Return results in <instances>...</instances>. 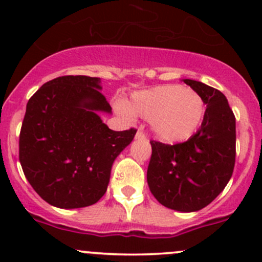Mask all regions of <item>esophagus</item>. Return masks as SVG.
<instances>
[{"mask_svg": "<svg viewBox=\"0 0 262 262\" xmlns=\"http://www.w3.org/2000/svg\"><path fill=\"white\" fill-rule=\"evenodd\" d=\"M136 139H138V141H146V136H144V133L143 132H141V130H138L137 132V134H136Z\"/></svg>", "mask_w": 262, "mask_h": 262, "instance_id": "1", "label": "esophagus"}]
</instances>
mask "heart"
<instances>
[{
  "label": "heart",
  "mask_w": 262,
  "mask_h": 262,
  "mask_svg": "<svg viewBox=\"0 0 262 262\" xmlns=\"http://www.w3.org/2000/svg\"><path fill=\"white\" fill-rule=\"evenodd\" d=\"M119 114L149 120L153 134L165 143L189 139L205 118L207 105L199 92L181 84H161L132 94L128 104L118 102Z\"/></svg>",
  "instance_id": "1"
}]
</instances>
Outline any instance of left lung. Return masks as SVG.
Returning a JSON list of instances; mask_svg holds the SVG:
<instances>
[{
    "label": "left lung",
    "mask_w": 262,
    "mask_h": 262,
    "mask_svg": "<svg viewBox=\"0 0 262 262\" xmlns=\"http://www.w3.org/2000/svg\"><path fill=\"white\" fill-rule=\"evenodd\" d=\"M182 81L202 95L205 118L199 130L184 143L150 142L147 182L163 207L190 213L210 204L233 173L236 119L221 91L199 81Z\"/></svg>",
    "instance_id": "obj_1"
}]
</instances>
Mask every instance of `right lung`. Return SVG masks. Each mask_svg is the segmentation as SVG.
<instances>
[{"label":"right lung","instance_id":"right-lung-1","mask_svg":"<svg viewBox=\"0 0 262 262\" xmlns=\"http://www.w3.org/2000/svg\"><path fill=\"white\" fill-rule=\"evenodd\" d=\"M101 80L63 76L44 83L26 105L18 157L25 178L53 207L76 209L106 192L113 163L136 129L115 132L100 118L112 114Z\"/></svg>","mask_w":262,"mask_h":262}]
</instances>
